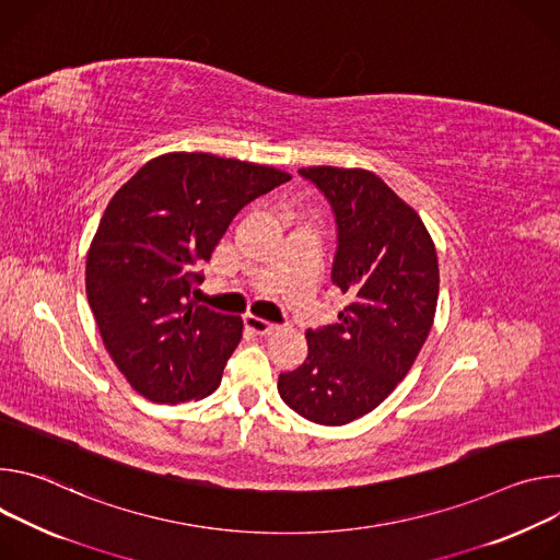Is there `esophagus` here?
I'll use <instances>...</instances> for the list:
<instances>
[{"label": "esophagus", "instance_id": "1", "mask_svg": "<svg viewBox=\"0 0 560 560\" xmlns=\"http://www.w3.org/2000/svg\"><path fill=\"white\" fill-rule=\"evenodd\" d=\"M244 323H246V327L252 329L256 336H271V334L278 329L276 325H271V323H267V320H262V318H256V316H246Z\"/></svg>", "mask_w": 560, "mask_h": 560}]
</instances>
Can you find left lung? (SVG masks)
Returning <instances> with one entry per match:
<instances>
[{"mask_svg":"<svg viewBox=\"0 0 560 560\" xmlns=\"http://www.w3.org/2000/svg\"><path fill=\"white\" fill-rule=\"evenodd\" d=\"M338 224V323L306 331V360L280 374V398L318 424L374 411L409 374L439 304V256L420 215L371 171L308 166Z\"/></svg>","mask_w":560,"mask_h":560,"instance_id":"obj_1","label":"left lung"}]
</instances>
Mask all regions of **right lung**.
Returning a JSON list of instances; mask_svg holds the SVG:
<instances>
[{"label": "right lung", "instance_id": "1", "mask_svg": "<svg viewBox=\"0 0 560 560\" xmlns=\"http://www.w3.org/2000/svg\"><path fill=\"white\" fill-rule=\"evenodd\" d=\"M289 173L213 153H164L110 198L86 254V298L102 342L144 398L177 405L213 394L242 318L194 300L237 211Z\"/></svg>", "mask_w": 560, "mask_h": 560}]
</instances>
